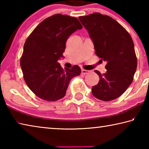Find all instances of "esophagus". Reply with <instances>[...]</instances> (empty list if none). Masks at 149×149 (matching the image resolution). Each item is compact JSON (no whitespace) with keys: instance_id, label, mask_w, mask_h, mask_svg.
<instances>
[{"instance_id":"34e87169","label":"esophagus","mask_w":149,"mask_h":149,"mask_svg":"<svg viewBox=\"0 0 149 149\" xmlns=\"http://www.w3.org/2000/svg\"><path fill=\"white\" fill-rule=\"evenodd\" d=\"M89 71H88V70H81V74H89Z\"/></svg>"}]
</instances>
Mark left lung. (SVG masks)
Here are the masks:
<instances>
[{
  "label": "left lung",
  "instance_id": "8db88e82",
  "mask_svg": "<svg viewBox=\"0 0 149 149\" xmlns=\"http://www.w3.org/2000/svg\"><path fill=\"white\" fill-rule=\"evenodd\" d=\"M94 44L95 53L107 62V72L99 76L92 87L97 99L110 101L120 97L132 83L137 62L134 44L130 35L112 17L100 13L79 17Z\"/></svg>",
  "mask_w": 149,
  "mask_h": 149
}]
</instances>
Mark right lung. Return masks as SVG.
<instances>
[{
	"mask_svg": "<svg viewBox=\"0 0 149 149\" xmlns=\"http://www.w3.org/2000/svg\"><path fill=\"white\" fill-rule=\"evenodd\" d=\"M82 27L76 17L55 14L41 22L26 41L20 65L27 86L41 99H61L71 79L80 75L78 65L64 70L58 60L64 58L68 37Z\"/></svg>",
	"mask_w": 149,
	"mask_h": 149,
	"instance_id": "add662e5",
	"label": "right lung"
}]
</instances>
